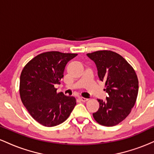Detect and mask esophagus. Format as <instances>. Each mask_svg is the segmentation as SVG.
<instances>
[{"instance_id":"esophagus-1","label":"esophagus","mask_w":154,"mask_h":154,"mask_svg":"<svg viewBox=\"0 0 154 154\" xmlns=\"http://www.w3.org/2000/svg\"><path fill=\"white\" fill-rule=\"evenodd\" d=\"M79 99L82 102H85V101H87V100H88V98H83V97H79Z\"/></svg>"}]
</instances>
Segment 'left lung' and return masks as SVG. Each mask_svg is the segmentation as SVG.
I'll return each instance as SVG.
<instances>
[{"mask_svg": "<svg viewBox=\"0 0 154 154\" xmlns=\"http://www.w3.org/2000/svg\"><path fill=\"white\" fill-rule=\"evenodd\" d=\"M94 61L100 80L105 82L109 95L106 100L98 99L100 107L93 115L106 127L115 126L129 115L138 93V79L133 68L122 56L111 51L87 54Z\"/></svg>", "mask_w": 154, "mask_h": 154, "instance_id": "obj_1", "label": "left lung"}]
</instances>
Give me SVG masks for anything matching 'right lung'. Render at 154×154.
<instances>
[{"label": "right lung", "mask_w": 154, "mask_h": 154, "mask_svg": "<svg viewBox=\"0 0 154 154\" xmlns=\"http://www.w3.org/2000/svg\"><path fill=\"white\" fill-rule=\"evenodd\" d=\"M75 54L50 51L39 54L26 64L20 76L19 93L29 114L43 126L54 127L66 120L76 105L73 96L57 93L54 85L63 77L66 63Z\"/></svg>", "instance_id": "obj_1"}]
</instances>
